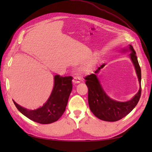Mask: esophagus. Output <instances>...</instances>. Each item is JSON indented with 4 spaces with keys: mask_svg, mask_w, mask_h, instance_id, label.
Returning <instances> with one entry per match:
<instances>
[{
    "mask_svg": "<svg viewBox=\"0 0 152 152\" xmlns=\"http://www.w3.org/2000/svg\"><path fill=\"white\" fill-rule=\"evenodd\" d=\"M72 82L74 83H80V78H79V76H74V78H73Z\"/></svg>",
    "mask_w": 152,
    "mask_h": 152,
    "instance_id": "1",
    "label": "esophagus"
}]
</instances>
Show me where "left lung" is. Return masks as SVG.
I'll use <instances>...</instances> for the list:
<instances>
[{
    "mask_svg": "<svg viewBox=\"0 0 152 152\" xmlns=\"http://www.w3.org/2000/svg\"><path fill=\"white\" fill-rule=\"evenodd\" d=\"M131 50V59L133 61L140 83V89L131 101L118 102L109 98L100 84L96 74L104 66L99 67L95 74L86 76V84L88 88V103L90 110L96 118L106 121H116L124 118L133 110L139 101L141 96V69L138 62L136 52L133 47L129 45Z\"/></svg>",
    "mask_w": 152,
    "mask_h": 152,
    "instance_id": "8db88e82",
    "label": "left lung"
}]
</instances>
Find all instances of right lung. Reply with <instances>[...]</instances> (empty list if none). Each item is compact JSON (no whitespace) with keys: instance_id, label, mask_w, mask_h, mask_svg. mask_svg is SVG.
<instances>
[{"instance_id":"add662e5","label":"right lung","mask_w":152,"mask_h":152,"mask_svg":"<svg viewBox=\"0 0 152 152\" xmlns=\"http://www.w3.org/2000/svg\"><path fill=\"white\" fill-rule=\"evenodd\" d=\"M72 76H55L53 89L49 99L37 110H28L13 101L18 110L31 120L41 124H51L57 121L65 111L72 89Z\"/></svg>"}]
</instances>
